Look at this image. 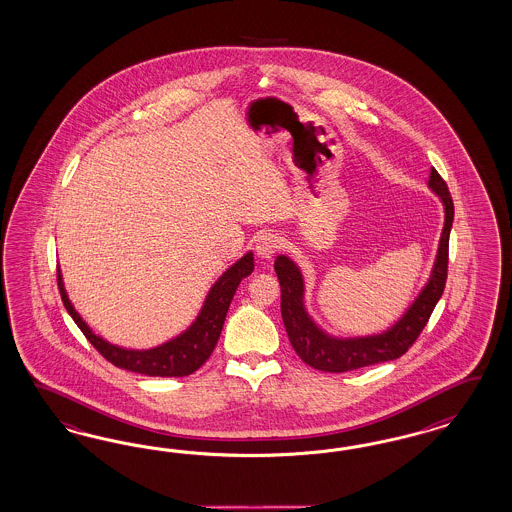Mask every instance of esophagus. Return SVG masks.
I'll use <instances>...</instances> for the list:
<instances>
[{
  "instance_id": "esophagus-1",
  "label": "esophagus",
  "mask_w": 512,
  "mask_h": 512,
  "mask_svg": "<svg viewBox=\"0 0 512 512\" xmlns=\"http://www.w3.org/2000/svg\"><path fill=\"white\" fill-rule=\"evenodd\" d=\"M279 248H281V242H279V238L276 234H263V236H259V240H257V244H255L257 255H259L261 259H264V261H270V259L278 253Z\"/></svg>"
}]
</instances>
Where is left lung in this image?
<instances>
[{"mask_svg":"<svg viewBox=\"0 0 512 512\" xmlns=\"http://www.w3.org/2000/svg\"><path fill=\"white\" fill-rule=\"evenodd\" d=\"M428 186L445 206V227L439 240L434 270L420 295L403 313L396 325L390 326L383 334L364 338H332L313 323L304 306V279L289 257L279 255L274 263L281 287V317L289 341L308 366L321 372L341 373L358 370L387 360H396L407 353L417 341L422 328L428 323L435 304L445 291L447 270H449V236L454 204L449 187L439 172L432 169Z\"/></svg>","mask_w":512,"mask_h":512,"instance_id":"left-lung-1","label":"left lung"}]
</instances>
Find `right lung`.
I'll return each instance as SVG.
<instances>
[{"label":"right lung","mask_w":512,"mask_h":512,"mask_svg":"<svg viewBox=\"0 0 512 512\" xmlns=\"http://www.w3.org/2000/svg\"><path fill=\"white\" fill-rule=\"evenodd\" d=\"M253 266H255L253 253L249 251L212 285L210 293L204 300L201 313L184 334L146 351L124 349L95 336L92 328L82 321V317L69 302L67 293L63 289L60 268H58V289H60L65 310L69 311V315L82 330V334L103 357L109 360L110 364L124 368L127 372L142 373L150 377H184L189 373L197 372L216 349L234 293L240 281L248 278L253 272Z\"/></svg>","instance_id":"obj_1"}]
</instances>
